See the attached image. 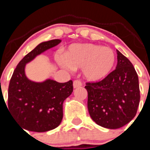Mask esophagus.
Masks as SVG:
<instances>
[{"label": "esophagus", "instance_id": "obj_1", "mask_svg": "<svg viewBox=\"0 0 150 150\" xmlns=\"http://www.w3.org/2000/svg\"><path fill=\"white\" fill-rule=\"evenodd\" d=\"M83 86L82 84V82L79 80V79H75L74 81V88H79Z\"/></svg>", "mask_w": 150, "mask_h": 150}]
</instances>
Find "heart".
Here are the masks:
<instances>
[{
    "label": "heart",
    "mask_w": 150,
    "mask_h": 150,
    "mask_svg": "<svg viewBox=\"0 0 150 150\" xmlns=\"http://www.w3.org/2000/svg\"><path fill=\"white\" fill-rule=\"evenodd\" d=\"M116 56L110 47L92 43H74L63 55L62 64L71 69L83 68L88 80L99 81L110 74Z\"/></svg>",
    "instance_id": "obj_1"
}]
</instances>
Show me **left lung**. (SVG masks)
I'll return each mask as SVG.
<instances>
[{"label": "left lung", "mask_w": 150, "mask_h": 150, "mask_svg": "<svg viewBox=\"0 0 150 150\" xmlns=\"http://www.w3.org/2000/svg\"><path fill=\"white\" fill-rule=\"evenodd\" d=\"M88 110L94 122L110 129L134 119L140 103L138 76L132 62L117 50L114 71L98 82H87Z\"/></svg>", "instance_id": "left-lung-1"}]
</instances>
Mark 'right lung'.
Listing matches in <instances>:
<instances>
[{"label": "right lung", "instance_id": "add662e5", "mask_svg": "<svg viewBox=\"0 0 150 150\" xmlns=\"http://www.w3.org/2000/svg\"><path fill=\"white\" fill-rule=\"evenodd\" d=\"M61 41L55 39L40 43L19 62L12 75L8 88L7 107L23 129L48 132L57 128L62 122L63 102L74 89L72 80L61 83L47 79L43 83H34L25 74L28 62Z\"/></svg>", "mask_w": 150, "mask_h": 150}]
</instances>
